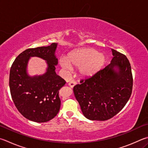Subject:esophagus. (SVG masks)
Segmentation results:
<instances>
[{
    "label": "esophagus",
    "instance_id": "obj_1",
    "mask_svg": "<svg viewBox=\"0 0 148 148\" xmlns=\"http://www.w3.org/2000/svg\"><path fill=\"white\" fill-rule=\"evenodd\" d=\"M76 85V82H75V81H74V80H72L71 82H70L69 83V85L70 87H71V88H73Z\"/></svg>",
    "mask_w": 148,
    "mask_h": 148
}]
</instances>
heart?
<instances>
[{
	"label": "heart",
	"instance_id": "heart-1",
	"mask_svg": "<svg viewBox=\"0 0 148 148\" xmlns=\"http://www.w3.org/2000/svg\"><path fill=\"white\" fill-rule=\"evenodd\" d=\"M106 57L101 53L92 48H82L71 53L66 60H60L61 66L66 71L71 72L72 66L79 67V73L83 76H92L102 68Z\"/></svg>",
	"mask_w": 148,
	"mask_h": 148
}]
</instances>
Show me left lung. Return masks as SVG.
<instances>
[{
    "label": "left lung",
    "instance_id": "8db88e82",
    "mask_svg": "<svg viewBox=\"0 0 148 148\" xmlns=\"http://www.w3.org/2000/svg\"><path fill=\"white\" fill-rule=\"evenodd\" d=\"M108 65L73 88L83 114L90 120L105 121L115 116L130 99L133 76L125 55L111 49Z\"/></svg>",
    "mask_w": 148,
    "mask_h": 148
}]
</instances>
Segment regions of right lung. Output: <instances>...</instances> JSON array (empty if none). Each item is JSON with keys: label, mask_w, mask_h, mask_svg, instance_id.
Returning <instances> with one entry per match:
<instances>
[{"label": "right lung", "mask_w": 148, "mask_h": 148, "mask_svg": "<svg viewBox=\"0 0 148 148\" xmlns=\"http://www.w3.org/2000/svg\"><path fill=\"white\" fill-rule=\"evenodd\" d=\"M58 43L48 47L29 48L21 53L12 64L10 72V88L12 100L21 114L31 121L47 122L60 111L59 90L66 82L56 74ZM39 57L46 61L44 74L30 76L27 72L29 59Z\"/></svg>", "instance_id": "right-lung-1"}]
</instances>
